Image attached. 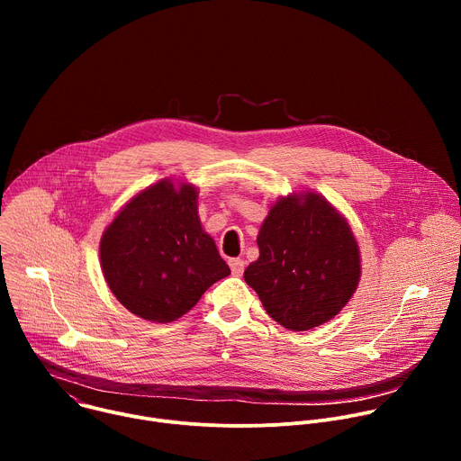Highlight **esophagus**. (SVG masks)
<instances>
[{"label":"esophagus","mask_w":461,"mask_h":461,"mask_svg":"<svg viewBox=\"0 0 461 461\" xmlns=\"http://www.w3.org/2000/svg\"><path fill=\"white\" fill-rule=\"evenodd\" d=\"M244 265H246V262L242 258H239V257L230 258V268H231V274L235 277H240L244 274Z\"/></svg>","instance_id":"obj_1"}]
</instances>
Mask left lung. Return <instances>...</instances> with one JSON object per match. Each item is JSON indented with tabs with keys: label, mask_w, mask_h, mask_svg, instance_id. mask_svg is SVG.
Segmentation results:
<instances>
[{
	"label": "left lung",
	"mask_w": 461,
	"mask_h": 461,
	"mask_svg": "<svg viewBox=\"0 0 461 461\" xmlns=\"http://www.w3.org/2000/svg\"><path fill=\"white\" fill-rule=\"evenodd\" d=\"M258 258L244 281L267 313L294 332L330 321L354 295L361 267L348 222L317 193L276 203L258 237Z\"/></svg>",
	"instance_id": "obj_1"
}]
</instances>
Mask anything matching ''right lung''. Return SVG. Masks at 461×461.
Returning a JSON list of instances; mask_svg holds the SVG:
<instances>
[{"instance_id":"add662e5","label":"right lung","mask_w":461,"mask_h":461,"mask_svg":"<svg viewBox=\"0 0 461 461\" xmlns=\"http://www.w3.org/2000/svg\"><path fill=\"white\" fill-rule=\"evenodd\" d=\"M100 260L114 297L155 322L189 312L230 276L215 240L203 230L196 189L166 178L131 199L100 240Z\"/></svg>"}]
</instances>
